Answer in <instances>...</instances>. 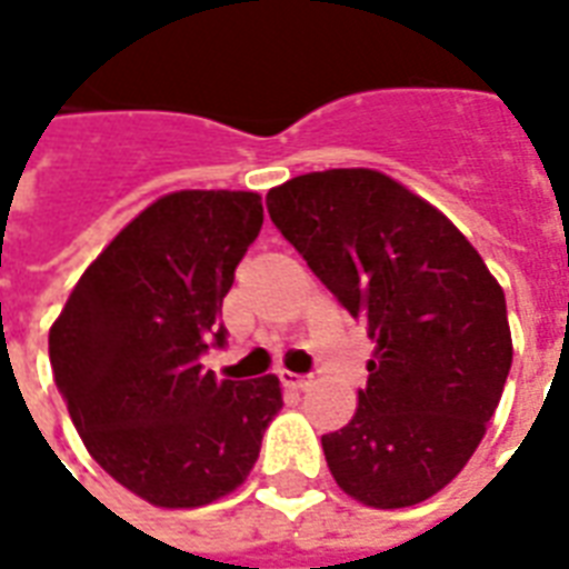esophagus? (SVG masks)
<instances>
[{
    "label": "esophagus",
    "instance_id": "obj_1",
    "mask_svg": "<svg viewBox=\"0 0 569 569\" xmlns=\"http://www.w3.org/2000/svg\"><path fill=\"white\" fill-rule=\"evenodd\" d=\"M280 382H283L286 389H292V391H305L307 386H310V380H307V377H298V373H289V370H283V373H280Z\"/></svg>",
    "mask_w": 569,
    "mask_h": 569
}]
</instances>
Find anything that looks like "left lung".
Masks as SVG:
<instances>
[{"instance_id": "8db88e82", "label": "left lung", "mask_w": 569, "mask_h": 569, "mask_svg": "<svg viewBox=\"0 0 569 569\" xmlns=\"http://www.w3.org/2000/svg\"><path fill=\"white\" fill-rule=\"evenodd\" d=\"M264 204L373 343L356 416L322 437L331 477L373 509L435 498L477 452L503 395V289L446 213L373 168L310 171Z\"/></svg>"}]
</instances>
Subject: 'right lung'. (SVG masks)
Returning <instances> with one entry per match:
<instances>
[{"instance_id": "obj_1", "label": "right lung", "mask_w": 569, "mask_h": 569, "mask_svg": "<svg viewBox=\"0 0 569 569\" xmlns=\"http://www.w3.org/2000/svg\"><path fill=\"white\" fill-rule=\"evenodd\" d=\"M262 196L180 189L126 222L50 326L53 380L87 452L147 503L196 509L250 477L280 380H217L222 298L262 229Z\"/></svg>"}]
</instances>
